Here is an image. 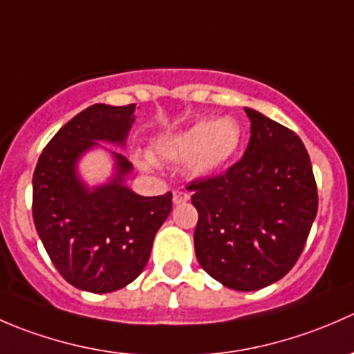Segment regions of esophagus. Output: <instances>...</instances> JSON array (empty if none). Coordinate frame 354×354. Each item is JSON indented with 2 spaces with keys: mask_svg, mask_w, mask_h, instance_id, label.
<instances>
[{
  "mask_svg": "<svg viewBox=\"0 0 354 354\" xmlns=\"http://www.w3.org/2000/svg\"><path fill=\"white\" fill-rule=\"evenodd\" d=\"M190 200V194L183 190H174L173 192V203L174 205H180V203H185Z\"/></svg>",
  "mask_w": 354,
  "mask_h": 354,
  "instance_id": "obj_1",
  "label": "esophagus"
}]
</instances>
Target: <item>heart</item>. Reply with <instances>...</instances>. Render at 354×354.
<instances>
[{"mask_svg":"<svg viewBox=\"0 0 354 354\" xmlns=\"http://www.w3.org/2000/svg\"><path fill=\"white\" fill-rule=\"evenodd\" d=\"M243 144V130L233 118L202 120L173 135L159 137L152 152L160 159L183 162L194 176H209L231 162ZM144 169H152L151 157H138Z\"/></svg>","mask_w":354,"mask_h":354,"instance_id":"obj_1","label":"heart"}]
</instances>
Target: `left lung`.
Masks as SVG:
<instances>
[{
	"instance_id": "obj_1",
	"label": "left lung",
	"mask_w": 354,
	"mask_h": 354,
	"mask_svg": "<svg viewBox=\"0 0 354 354\" xmlns=\"http://www.w3.org/2000/svg\"><path fill=\"white\" fill-rule=\"evenodd\" d=\"M250 142L224 174L188 185L198 210L195 255L223 286L257 291L284 277L303 252L319 195L301 138L245 108Z\"/></svg>"
}]
</instances>
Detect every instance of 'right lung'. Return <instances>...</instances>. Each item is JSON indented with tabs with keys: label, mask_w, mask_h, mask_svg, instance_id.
Returning a JSON list of instances; mask_svg holds the SVG:
<instances>
[{
	"label": "right lung",
	"mask_w": 354,
	"mask_h": 354,
	"mask_svg": "<svg viewBox=\"0 0 354 354\" xmlns=\"http://www.w3.org/2000/svg\"><path fill=\"white\" fill-rule=\"evenodd\" d=\"M135 104H94L71 118L49 140L32 178L35 230L58 272L88 292H113L144 270L156 233L171 212V192L142 197L124 185L133 166L111 152L114 174L88 187L77 164L99 142L124 145Z\"/></svg>",
	"instance_id": "right-lung-1"
}]
</instances>
